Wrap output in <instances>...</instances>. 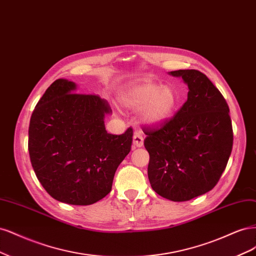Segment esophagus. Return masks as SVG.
<instances>
[{"instance_id":"obj_1","label":"esophagus","mask_w":256,"mask_h":256,"mask_svg":"<svg viewBox=\"0 0 256 256\" xmlns=\"http://www.w3.org/2000/svg\"><path fill=\"white\" fill-rule=\"evenodd\" d=\"M133 144L135 146H144V136L142 133H135L133 137Z\"/></svg>"}]
</instances>
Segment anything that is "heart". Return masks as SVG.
Instances as JSON below:
<instances>
[{
    "label": "heart",
    "instance_id": "b5f03b06",
    "mask_svg": "<svg viewBox=\"0 0 256 256\" xmlns=\"http://www.w3.org/2000/svg\"><path fill=\"white\" fill-rule=\"evenodd\" d=\"M122 103L128 108L140 110L144 121L150 124L167 120L176 110L178 100L171 86L144 83L130 87L122 94Z\"/></svg>",
    "mask_w": 256,
    "mask_h": 256
}]
</instances>
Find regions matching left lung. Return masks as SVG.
I'll use <instances>...</instances> for the list:
<instances>
[{
  "label": "left lung",
  "mask_w": 256,
  "mask_h": 256,
  "mask_svg": "<svg viewBox=\"0 0 256 256\" xmlns=\"http://www.w3.org/2000/svg\"><path fill=\"white\" fill-rule=\"evenodd\" d=\"M188 85V98L173 117L144 126L148 176L153 190L174 202L204 194L217 185L233 148V128L224 96L204 73L171 71Z\"/></svg>",
  "instance_id": "left-lung-1"
}]
</instances>
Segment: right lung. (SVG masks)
I'll list each match as a JSON object with an SVG mask.
<instances>
[{
    "mask_svg": "<svg viewBox=\"0 0 256 256\" xmlns=\"http://www.w3.org/2000/svg\"><path fill=\"white\" fill-rule=\"evenodd\" d=\"M76 84L56 80L38 101L28 128V153L40 184L55 200L90 205L112 190L120 162L130 151L133 128L108 134L106 101L73 92Z\"/></svg>",
    "mask_w": 256,
    "mask_h": 256,
    "instance_id": "obj_1",
    "label": "right lung"
}]
</instances>
